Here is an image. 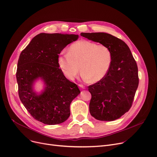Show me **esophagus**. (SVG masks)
I'll list each match as a JSON object with an SVG mask.
<instances>
[{
    "instance_id": "34e87169",
    "label": "esophagus",
    "mask_w": 157,
    "mask_h": 157,
    "mask_svg": "<svg viewBox=\"0 0 157 157\" xmlns=\"http://www.w3.org/2000/svg\"><path fill=\"white\" fill-rule=\"evenodd\" d=\"M79 86L80 88H83V89H85V86L83 85H79Z\"/></svg>"
}]
</instances>
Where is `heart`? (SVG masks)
<instances>
[{
    "mask_svg": "<svg viewBox=\"0 0 157 157\" xmlns=\"http://www.w3.org/2000/svg\"><path fill=\"white\" fill-rule=\"evenodd\" d=\"M112 59L111 51L107 46L82 40L72 44L67 54H61L58 63L67 79L73 80L81 70L85 80L95 83L106 76Z\"/></svg>",
    "mask_w": 157,
    "mask_h": 157,
    "instance_id": "obj_1",
    "label": "heart"
}]
</instances>
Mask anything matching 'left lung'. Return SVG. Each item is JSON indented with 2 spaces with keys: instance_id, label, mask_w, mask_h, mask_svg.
Wrapping results in <instances>:
<instances>
[{
  "instance_id": "left-lung-1",
  "label": "left lung",
  "mask_w": 157,
  "mask_h": 157,
  "mask_svg": "<svg viewBox=\"0 0 157 157\" xmlns=\"http://www.w3.org/2000/svg\"><path fill=\"white\" fill-rule=\"evenodd\" d=\"M82 36L107 46L112 63L106 76L88 86L92 95L89 111L99 121H112L130 109L139 85L138 67L130 49L122 40L106 33H81Z\"/></svg>"
}]
</instances>
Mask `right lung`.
Returning <instances> with one entry per match:
<instances>
[{
	"label": "right lung",
	"instance_id": "obj_1",
	"mask_svg": "<svg viewBox=\"0 0 157 157\" xmlns=\"http://www.w3.org/2000/svg\"><path fill=\"white\" fill-rule=\"evenodd\" d=\"M78 36L40 33L20 53L16 73L20 99L32 117L45 124L65 122L70 116L72 101L80 94L77 85L65 77L58 63V54ZM39 78L44 88L37 93L33 83Z\"/></svg>",
	"mask_w": 157,
	"mask_h": 157
}]
</instances>
